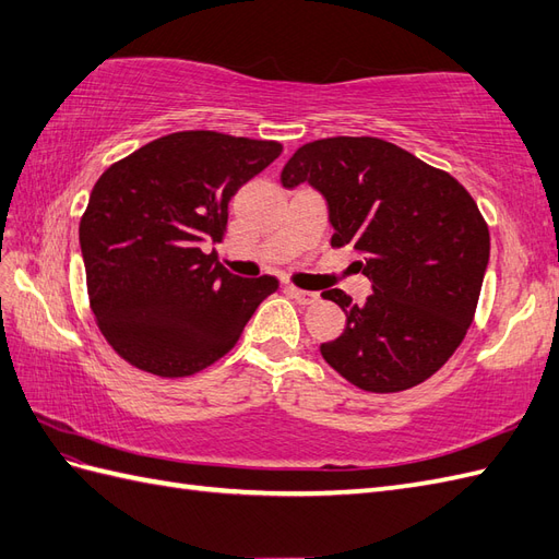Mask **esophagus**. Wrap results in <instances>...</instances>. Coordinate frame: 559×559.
<instances>
[{
    "instance_id": "obj_1",
    "label": "esophagus",
    "mask_w": 559,
    "mask_h": 559,
    "mask_svg": "<svg viewBox=\"0 0 559 559\" xmlns=\"http://www.w3.org/2000/svg\"><path fill=\"white\" fill-rule=\"evenodd\" d=\"M287 294L294 298V301H298V304H304V306H310V304H318V298H320V294H316V292H306V289H298V287H287Z\"/></svg>"
}]
</instances>
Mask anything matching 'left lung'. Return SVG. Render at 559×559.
I'll return each instance as SVG.
<instances>
[{"mask_svg":"<svg viewBox=\"0 0 559 559\" xmlns=\"http://www.w3.org/2000/svg\"><path fill=\"white\" fill-rule=\"evenodd\" d=\"M282 187L322 194L332 247L360 251L372 294L362 306L342 289L344 334L320 346L353 386L396 393L429 379L465 338L488 265V227L455 177L377 138L304 144L282 168Z\"/></svg>","mask_w":559,"mask_h":559,"instance_id":"1","label":"left lung"}]
</instances>
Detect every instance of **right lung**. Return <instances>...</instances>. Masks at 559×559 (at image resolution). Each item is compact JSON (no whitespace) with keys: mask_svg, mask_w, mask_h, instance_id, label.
Wrapping results in <instances>:
<instances>
[{"mask_svg":"<svg viewBox=\"0 0 559 559\" xmlns=\"http://www.w3.org/2000/svg\"><path fill=\"white\" fill-rule=\"evenodd\" d=\"M282 144L189 130L144 144L94 185L80 221L90 306L120 358L187 377L237 344L280 282L243 280L203 243L223 239L227 206Z\"/></svg>","mask_w":559,"mask_h":559,"instance_id":"right-lung-1","label":"right lung"}]
</instances>
